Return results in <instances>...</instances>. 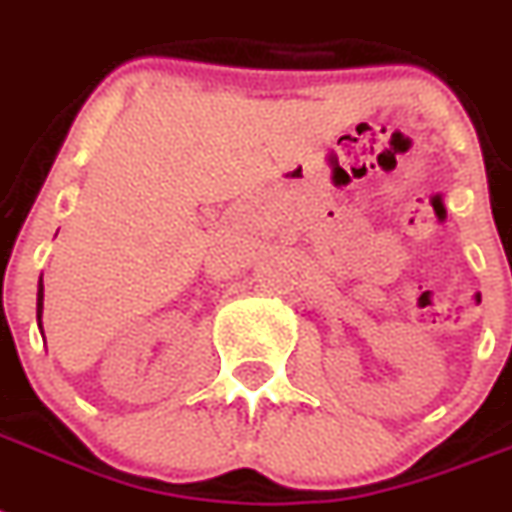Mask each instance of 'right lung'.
Instances as JSON below:
<instances>
[{
  "mask_svg": "<svg viewBox=\"0 0 512 512\" xmlns=\"http://www.w3.org/2000/svg\"><path fill=\"white\" fill-rule=\"evenodd\" d=\"M41 314H44V280H38V293H36V322L44 337V327H41Z\"/></svg>",
  "mask_w": 512,
  "mask_h": 512,
  "instance_id": "1",
  "label": "right lung"
}]
</instances>
